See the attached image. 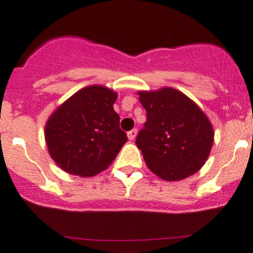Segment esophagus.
Listing matches in <instances>:
<instances>
[{"instance_id":"34e87169","label":"esophagus","mask_w":253,"mask_h":253,"mask_svg":"<svg viewBox=\"0 0 253 253\" xmlns=\"http://www.w3.org/2000/svg\"><path fill=\"white\" fill-rule=\"evenodd\" d=\"M127 136H128V138L131 139H134L136 138V136H137V128H133V129H131V131L128 132V133H127Z\"/></svg>"}]
</instances>
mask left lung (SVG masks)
I'll list each match as a JSON object with an SVG mask.
<instances>
[{
    "mask_svg": "<svg viewBox=\"0 0 253 253\" xmlns=\"http://www.w3.org/2000/svg\"><path fill=\"white\" fill-rule=\"evenodd\" d=\"M147 121L136 144L145 164L159 177L177 181L197 172L213 145V128L203 111L172 88L141 91Z\"/></svg>",
    "mask_w": 253,
    "mask_h": 253,
    "instance_id": "8db88e82",
    "label": "left lung"
}]
</instances>
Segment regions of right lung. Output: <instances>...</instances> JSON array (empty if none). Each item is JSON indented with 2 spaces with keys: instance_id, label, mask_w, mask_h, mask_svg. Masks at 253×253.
<instances>
[{
  "instance_id": "1",
  "label": "right lung",
  "mask_w": 253,
  "mask_h": 253,
  "mask_svg": "<svg viewBox=\"0 0 253 253\" xmlns=\"http://www.w3.org/2000/svg\"><path fill=\"white\" fill-rule=\"evenodd\" d=\"M116 98V93L105 86H86L51 115L45 139L61 169L72 175L93 176L114 162L127 142L114 110Z\"/></svg>"
}]
</instances>
